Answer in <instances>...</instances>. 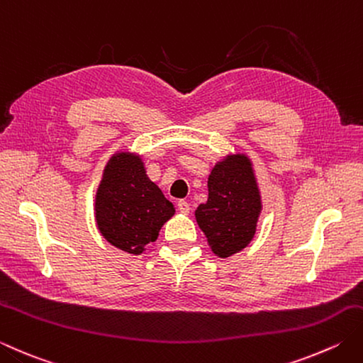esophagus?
<instances>
[{
    "mask_svg": "<svg viewBox=\"0 0 363 363\" xmlns=\"http://www.w3.org/2000/svg\"><path fill=\"white\" fill-rule=\"evenodd\" d=\"M177 209H179V212H182V214H189V212H190V204L187 201L181 200L179 203H177Z\"/></svg>",
    "mask_w": 363,
    "mask_h": 363,
    "instance_id": "esophagus-1",
    "label": "esophagus"
}]
</instances>
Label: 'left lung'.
<instances>
[{"label":"left lung","instance_id":"8db88e82","mask_svg":"<svg viewBox=\"0 0 363 363\" xmlns=\"http://www.w3.org/2000/svg\"><path fill=\"white\" fill-rule=\"evenodd\" d=\"M208 201L195 211L212 253L228 258L252 242L262 212L255 165L245 152L226 154L208 177Z\"/></svg>","mask_w":363,"mask_h":363}]
</instances>
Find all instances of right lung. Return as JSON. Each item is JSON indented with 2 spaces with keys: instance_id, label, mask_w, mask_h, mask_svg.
<instances>
[{
  "instance_id": "obj_1",
  "label": "right lung",
  "mask_w": 363,
  "mask_h": 363,
  "mask_svg": "<svg viewBox=\"0 0 363 363\" xmlns=\"http://www.w3.org/2000/svg\"><path fill=\"white\" fill-rule=\"evenodd\" d=\"M174 212L173 203L146 174L143 155L121 149L105 163L96 190L94 217L106 242L141 255Z\"/></svg>"
}]
</instances>
